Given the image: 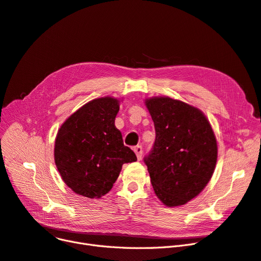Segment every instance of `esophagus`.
Masks as SVG:
<instances>
[{
  "label": "esophagus",
  "instance_id": "esophagus-1",
  "mask_svg": "<svg viewBox=\"0 0 261 261\" xmlns=\"http://www.w3.org/2000/svg\"><path fill=\"white\" fill-rule=\"evenodd\" d=\"M133 151L135 152V154H137V156H138V160H141L142 154H143V148H142V146H140V145L135 146L134 148H133Z\"/></svg>",
  "mask_w": 261,
  "mask_h": 261
}]
</instances>
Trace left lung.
Masks as SVG:
<instances>
[{
	"mask_svg": "<svg viewBox=\"0 0 261 261\" xmlns=\"http://www.w3.org/2000/svg\"><path fill=\"white\" fill-rule=\"evenodd\" d=\"M146 106L155 140L144 163L154 193L168 207L185 205L211 179L218 158L214 133L199 110L179 100L152 98Z\"/></svg>",
	"mask_w": 261,
	"mask_h": 261,
	"instance_id": "1",
	"label": "left lung"
}]
</instances>
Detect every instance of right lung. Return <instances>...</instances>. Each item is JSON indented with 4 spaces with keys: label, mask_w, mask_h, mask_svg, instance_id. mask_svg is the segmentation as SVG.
<instances>
[{
    "label": "right lung",
    "mask_w": 261,
    "mask_h": 261,
    "mask_svg": "<svg viewBox=\"0 0 261 261\" xmlns=\"http://www.w3.org/2000/svg\"><path fill=\"white\" fill-rule=\"evenodd\" d=\"M118 110L117 99H95L68 118L56 135V167L79 195L103 196L115 184L122 164L138 160L114 124Z\"/></svg>",
    "instance_id": "add662e5"
}]
</instances>
